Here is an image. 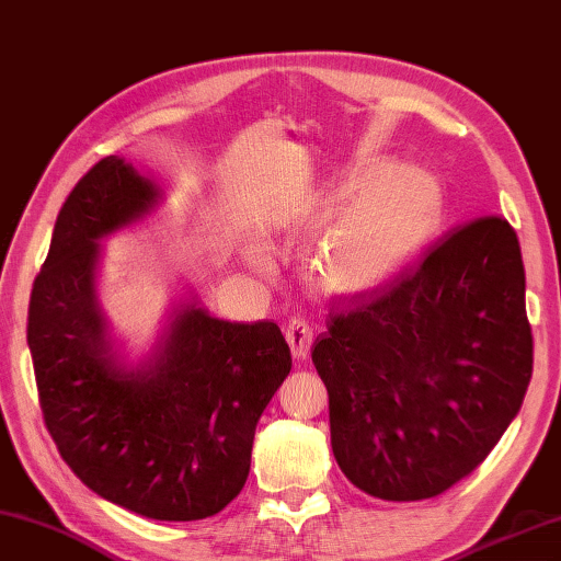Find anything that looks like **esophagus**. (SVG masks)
Masks as SVG:
<instances>
[{"label": "esophagus", "mask_w": 561, "mask_h": 561, "mask_svg": "<svg viewBox=\"0 0 561 561\" xmlns=\"http://www.w3.org/2000/svg\"><path fill=\"white\" fill-rule=\"evenodd\" d=\"M287 343H289L291 355L296 359H306V355H309V350H311V343H313V328L309 325V321L294 316L287 323Z\"/></svg>", "instance_id": "34e87169"}]
</instances>
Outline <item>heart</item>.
Returning a JSON list of instances; mask_svg holds the SVG:
<instances>
[{"label":"heart","instance_id":"b5f03b06","mask_svg":"<svg viewBox=\"0 0 561 561\" xmlns=\"http://www.w3.org/2000/svg\"><path fill=\"white\" fill-rule=\"evenodd\" d=\"M437 216L440 194L423 172L381 164L367 182L350 184L318 208L316 221L335 224L311 260L316 279L337 294L379 287L425 243ZM252 265L267 270L270 260L252 255Z\"/></svg>","mask_w":561,"mask_h":561}]
</instances>
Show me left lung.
Instances as JSON below:
<instances>
[{
  "label": "left lung",
  "instance_id": "1",
  "mask_svg": "<svg viewBox=\"0 0 561 561\" xmlns=\"http://www.w3.org/2000/svg\"><path fill=\"white\" fill-rule=\"evenodd\" d=\"M311 357L345 477L383 501L440 496L496 447L533 377L513 226H457L383 289L333 299Z\"/></svg>",
  "mask_w": 561,
  "mask_h": 561
}]
</instances>
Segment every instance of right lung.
<instances>
[{
    "label": "right lung",
    "mask_w": 561,
    "mask_h": 561,
    "mask_svg": "<svg viewBox=\"0 0 561 561\" xmlns=\"http://www.w3.org/2000/svg\"><path fill=\"white\" fill-rule=\"evenodd\" d=\"M158 186L116 156L72 186L28 301L43 421L77 479L152 520H202L245 486L255 425L287 379L279 325L199 306L172 321L150 365L126 371L94 296L96 240L136 221Z\"/></svg>",
    "instance_id": "obj_1"
}]
</instances>
